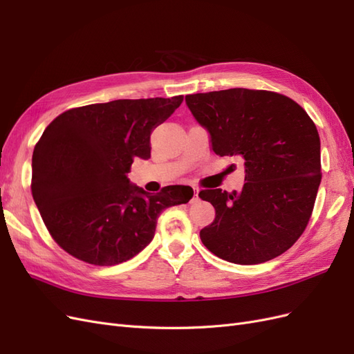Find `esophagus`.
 <instances>
[{
    "label": "esophagus",
    "instance_id": "34e87169",
    "mask_svg": "<svg viewBox=\"0 0 354 354\" xmlns=\"http://www.w3.org/2000/svg\"><path fill=\"white\" fill-rule=\"evenodd\" d=\"M198 192H199V189H194V198H192V201H196L198 199Z\"/></svg>",
    "mask_w": 354,
    "mask_h": 354
}]
</instances>
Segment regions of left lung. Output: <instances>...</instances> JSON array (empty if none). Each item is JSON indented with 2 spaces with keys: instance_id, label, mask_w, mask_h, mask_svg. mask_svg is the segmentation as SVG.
I'll return each mask as SVG.
<instances>
[{
  "instance_id": "obj_1",
  "label": "left lung",
  "mask_w": 354,
  "mask_h": 354,
  "mask_svg": "<svg viewBox=\"0 0 354 354\" xmlns=\"http://www.w3.org/2000/svg\"><path fill=\"white\" fill-rule=\"evenodd\" d=\"M186 104L209 133L214 153L245 159L241 192H199L216 208L202 243L234 264L283 254L303 234L322 180L315 122L292 99L266 90L189 94Z\"/></svg>"
}]
</instances>
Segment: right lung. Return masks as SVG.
Here are the masks:
<instances>
[{
  "label": "right lung",
  "instance_id": "right-lung-1",
  "mask_svg": "<svg viewBox=\"0 0 354 354\" xmlns=\"http://www.w3.org/2000/svg\"><path fill=\"white\" fill-rule=\"evenodd\" d=\"M183 95L113 100L69 109L42 133L32 155V196L51 238L75 259L113 266L133 259L155 236L159 214L194 196L189 186L156 195L127 174L151 158V134Z\"/></svg>",
  "mask_w": 354,
  "mask_h": 354
}]
</instances>
